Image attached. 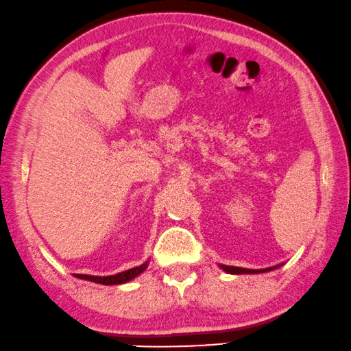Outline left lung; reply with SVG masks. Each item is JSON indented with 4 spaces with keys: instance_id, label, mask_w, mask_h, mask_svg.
Returning a JSON list of instances; mask_svg holds the SVG:
<instances>
[{
    "instance_id": "1",
    "label": "left lung",
    "mask_w": 351,
    "mask_h": 351,
    "mask_svg": "<svg viewBox=\"0 0 351 351\" xmlns=\"http://www.w3.org/2000/svg\"><path fill=\"white\" fill-rule=\"evenodd\" d=\"M284 263H278V265L269 267V268H262V269H252V268H241V267H230V265H223V263H218V267L223 269V271L229 273V274H257V273H267V271H273V269L279 268Z\"/></svg>"
}]
</instances>
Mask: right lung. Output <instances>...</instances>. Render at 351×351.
Masks as SVG:
<instances>
[{"mask_svg":"<svg viewBox=\"0 0 351 351\" xmlns=\"http://www.w3.org/2000/svg\"><path fill=\"white\" fill-rule=\"evenodd\" d=\"M149 267V261H145L143 265L134 267L130 269H125V271H121L117 274H110V276H93V274H73L75 278L84 279V281H90L95 284H104V285H117V284H125L132 279L138 278L139 274L145 271V268Z\"/></svg>","mask_w":351,"mask_h":351,"instance_id":"add662e5","label":"right lung"}]
</instances>
